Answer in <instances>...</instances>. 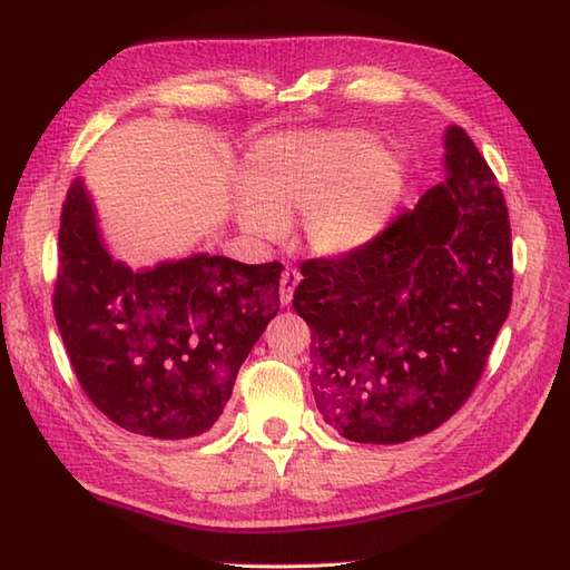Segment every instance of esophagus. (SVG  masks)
<instances>
[{
  "mask_svg": "<svg viewBox=\"0 0 570 570\" xmlns=\"http://www.w3.org/2000/svg\"><path fill=\"white\" fill-rule=\"evenodd\" d=\"M299 277L302 275L297 268H285V273L281 277V302L283 305H289V302H293V293L299 283Z\"/></svg>",
  "mask_w": 570,
  "mask_h": 570,
  "instance_id": "obj_1",
  "label": "esophagus"
}]
</instances>
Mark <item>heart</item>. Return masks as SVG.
Returning <instances> with one entry per match:
<instances>
[{"mask_svg": "<svg viewBox=\"0 0 570 570\" xmlns=\"http://www.w3.org/2000/svg\"><path fill=\"white\" fill-rule=\"evenodd\" d=\"M240 187L248 196L236 212L243 234L273 240L283 234V218L302 212L307 248L344 255L386 226L403 189V167L356 130L289 135L253 149Z\"/></svg>", "mask_w": 570, "mask_h": 570, "instance_id": "obj_1", "label": "heart"}]
</instances>
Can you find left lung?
<instances>
[{
    "label": "left lung",
    "instance_id": "8db88e82",
    "mask_svg": "<svg viewBox=\"0 0 570 570\" xmlns=\"http://www.w3.org/2000/svg\"><path fill=\"white\" fill-rule=\"evenodd\" d=\"M445 169L362 248L299 265L293 307L312 332V393L354 443H405L455 415L512 307L504 194L458 125Z\"/></svg>",
    "mask_w": 570,
    "mask_h": 570
}]
</instances>
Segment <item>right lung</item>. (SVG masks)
I'll list each match as a JSON object with an SVG mask.
<instances>
[{
    "mask_svg": "<svg viewBox=\"0 0 570 570\" xmlns=\"http://www.w3.org/2000/svg\"><path fill=\"white\" fill-rule=\"evenodd\" d=\"M281 273L277 261L206 253L132 273L110 258L83 184L73 181L58 228L53 315L80 389L135 435L206 433L281 309Z\"/></svg>",
    "mask_w": 570,
    "mask_h": 570,
    "instance_id": "obj_1",
    "label": "right lung"
}]
</instances>
